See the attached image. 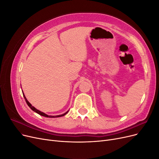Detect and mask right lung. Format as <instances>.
I'll use <instances>...</instances> for the list:
<instances>
[{"label":"right lung","instance_id":"1","mask_svg":"<svg viewBox=\"0 0 159 159\" xmlns=\"http://www.w3.org/2000/svg\"><path fill=\"white\" fill-rule=\"evenodd\" d=\"M23 93L24 98H25V99L26 102V103H27V105H28V106H29V107H30L32 111H34L36 112V113H37L38 114H39V115H42V116H44V117H50V118L60 117L64 116V115H65L66 114L68 113V111L66 112V113H64V114H62V115H56V116H52V115H46V113H43V112L40 111H39V110H38V109H36L34 107H33L32 105L29 103V102H28V101L27 100V99H26V97H25V94H24V93Z\"/></svg>","mask_w":159,"mask_h":159}]
</instances>
